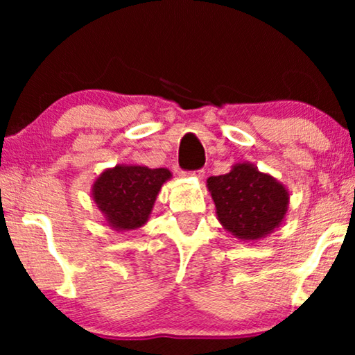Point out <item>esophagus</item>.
<instances>
[{
  "instance_id": "obj_1",
  "label": "esophagus",
  "mask_w": 355,
  "mask_h": 355,
  "mask_svg": "<svg viewBox=\"0 0 355 355\" xmlns=\"http://www.w3.org/2000/svg\"><path fill=\"white\" fill-rule=\"evenodd\" d=\"M187 176L196 178V179H198V181H200V179H203V176H205V171H203V169H197V171L187 173Z\"/></svg>"
}]
</instances>
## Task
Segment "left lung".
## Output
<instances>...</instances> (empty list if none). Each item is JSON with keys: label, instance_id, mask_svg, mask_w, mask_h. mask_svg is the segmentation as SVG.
<instances>
[{"label": "left lung", "instance_id": "obj_1", "mask_svg": "<svg viewBox=\"0 0 355 355\" xmlns=\"http://www.w3.org/2000/svg\"><path fill=\"white\" fill-rule=\"evenodd\" d=\"M207 189L220 225L241 241L263 239L288 215V187L252 163H236L230 173L208 178Z\"/></svg>", "mask_w": 355, "mask_h": 355}]
</instances>
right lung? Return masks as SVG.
Masks as SVG:
<instances>
[{
    "label": "right lung",
    "mask_w": 355,
    "mask_h": 355,
    "mask_svg": "<svg viewBox=\"0 0 355 355\" xmlns=\"http://www.w3.org/2000/svg\"><path fill=\"white\" fill-rule=\"evenodd\" d=\"M171 178L166 168L119 163L100 173L92 184V198L106 226L132 231L147 225L163 184Z\"/></svg>",
    "instance_id": "add662e5"
}]
</instances>
